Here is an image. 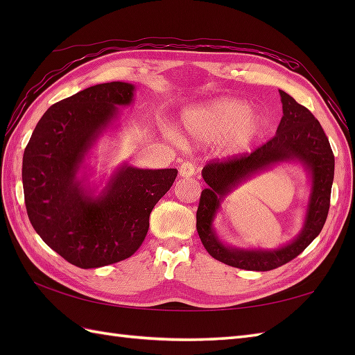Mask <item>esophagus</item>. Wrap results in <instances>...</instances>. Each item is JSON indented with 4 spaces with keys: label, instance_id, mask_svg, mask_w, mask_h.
I'll return each instance as SVG.
<instances>
[{
    "label": "esophagus",
    "instance_id": "esophagus-1",
    "mask_svg": "<svg viewBox=\"0 0 355 355\" xmlns=\"http://www.w3.org/2000/svg\"><path fill=\"white\" fill-rule=\"evenodd\" d=\"M195 173H197V168H195V164L192 162H183L182 166H180V177L189 178L193 177Z\"/></svg>",
    "mask_w": 355,
    "mask_h": 355
}]
</instances>
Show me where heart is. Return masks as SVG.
<instances>
[{"label": "heart", "instance_id": "b5f03b06", "mask_svg": "<svg viewBox=\"0 0 355 355\" xmlns=\"http://www.w3.org/2000/svg\"><path fill=\"white\" fill-rule=\"evenodd\" d=\"M186 130L198 141L221 140L227 154H238L250 148L263 131V117L250 105L233 97H220L186 111Z\"/></svg>", "mask_w": 355, "mask_h": 355}]
</instances>
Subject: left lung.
Wrapping results in <instances>:
<instances>
[{"label":"left lung","instance_id":"1","mask_svg":"<svg viewBox=\"0 0 355 355\" xmlns=\"http://www.w3.org/2000/svg\"><path fill=\"white\" fill-rule=\"evenodd\" d=\"M284 116L276 135L250 154L215 158L202 168L209 187L201 192L197 210V230L207 253L230 267L268 271L284 266L302 253L319 235L329 210L334 180V154L319 120L304 105L279 89ZM285 161H300L312 177V193L304 227L296 240L275 251L235 249L223 245L211 227L220 201L239 183L254 173Z\"/></svg>","mask_w":355,"mask_h":355}]
</instances>
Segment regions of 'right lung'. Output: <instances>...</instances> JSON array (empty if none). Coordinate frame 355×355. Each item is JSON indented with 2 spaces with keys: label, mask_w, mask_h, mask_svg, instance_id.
I'll list each match as a JSON object with an SVG mask.
<instances>
[{
  "label": "right lung",
  "mask_w": 355,
  "mask_h": 355,
  "mask_svg": "<svg viewBox=\"0 0 355 355\" xmlns=\"http://www.w3.org/2000/svg\"><path fill=\"white\" fill-rule=\"evenodd\" d=\"M134 85L108 82L82 89L44 112L22 157L28 220L65 261L97 268L130 258L149 229V215L177 178V169L123 164L99 197L78 172L97 137L132 102Z\"/></svg>",
  "instance_id": "1"
}]
</instances>
